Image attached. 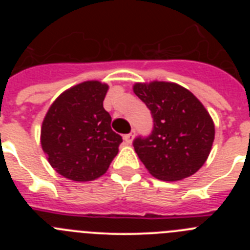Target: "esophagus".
I'll list each match as a JSON object with an SVG mask.
<instances>
[{"label": "esophagus", "instance_id": "esophagus-1", "mask_svg": "<svg viewBox=\"0 0 250 250\" xmlns=\"http://www.w3.org/2000/svg\"><path fill=\"white\" fill-rule=\"evenodd\" d=\"M134 138H135V130H132L130 134H127V135L124 136V141H125V144L126 145H131L132 140H134Z\"/></svg>", "mask_w": 250, "mask_h": 250}]
</instances>
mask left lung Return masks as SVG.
<instances>
[{
    "instance_id": "obj_1",
    "label": "left lung",
    "mask_w": 250,
    "mask_h": 250,
    "mask_svg": "<svg viewBox=\"0 0 250 250\" xmlns=\"http://www.w3.org/2000/svg\"><path fill=\"white\" fill-rule=\"evenodd\" d=\"M132 90L154 118L151 135L134 141L147 171L164 182L195 174L210 154L215 136L214 121L204 105L175 83H136Z\"/></svg>"
}]
</instances>
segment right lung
Returning <instances> with one entry per match:
<instances>
[{
  "label": "right lung",
  "mask_w": 250,
  "mask_h": 250,
  "mask_svg": "<svg viewBox=\"0 0 250 250\" xmlns=\"http://www.w3.org/2000/svg\"><path fill=\"white\" fill-rule=\"evenodd\" d=\"M109 85L83 81L65 90L51 104L41 126V146L60 175L91 182L107 171L123 139L111 129L104 109Z\"/></svg>",
  "instance_id": "add662e5"
}]
</instances>
